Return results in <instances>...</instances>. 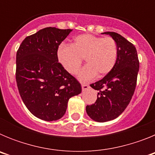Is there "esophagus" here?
<instances>
[{"label": "esophagus", "mask_w": 155, "mask_h": 155, "mask_svg": "<svg viewBox=\"0 0 155 155\" xmlns=\"http://www.w3.org/2000/svg\"><path fill=\"white\" fill-rule=\"evenodd\" d=\"M81 87H82V91H85V90H87L89 88V85L87 84H81Z\"/></svg>", "instance_id": "obj_1"}]
</instances>
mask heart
<instances>
[{"instance_id": "obj_1", "label": "heart", "mask_w": 155, "mask_h": 155, "mask_svg": "<svg viewBox=\"0 0 155 155\" xmlns=\"http://www.w3.org/2000/svg\"><path fill=\"white\" fill-rule=\"evenodd\" d=\"M118 50L115 40L110 37H100L91 34L76 36L71 45L61 44L57 51V60L63 68L76 74L83 59L87 65L78 74L81 81H88L97 76H105L114 68Z\"/></svg>"}]
</instances>
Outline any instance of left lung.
<instances>
[{"label": "left lung", "mask_w": 155, "mask_h": 155, "mask_svg": "<svg viewBox=\"0 0 155 155\" xmlns=\"http://www.w3.org/2000/svg\"><path fill=\"white\" fill-rule=\"evenodd\" d=\"M102 34L114 39L118 55L113 69L102 80L90 85L98 91V94L94 104L86 106V113L91 120L99 123L115 120L125 110L135 91L139 71L135 46L116 32Z\"/></svg>", "instance_id": "1"}]
</instances>
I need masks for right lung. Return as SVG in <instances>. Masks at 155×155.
I'll return each instance as SVG.
<instances>
[{"instance_id":"obj_1","label":"right lung","mask_w":155,"mask_h":155,"mask_svg":"<svg viewBox=\"0 0 155 155\" xmlns=\"http://www.w3.org/2000/svg\"><path fill=\"white\" fill-rule=\"evenodd\" d=\"M72 29L42 28L26 37L16 55V82L23 102L32 115L45 121L62 118L71 97L81 86L58 62L59 46Z\"/></svg>"}]
</instances>
